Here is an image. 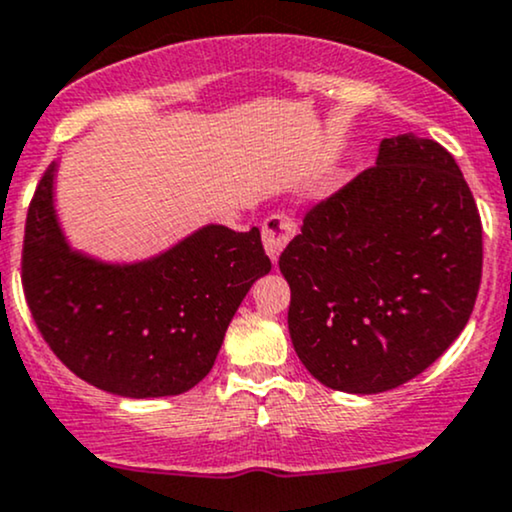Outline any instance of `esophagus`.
Returning a JSON list of instances; mask_svg holds the SVG:
<instances>
[{
  "label": "esophagus",
  "mask_w": 512,
  "mask_h": 512,
  "mask_svg": "<svg viewBox=\"0 0 512 512\" xmlns=\"http://www.w3.org/2000/svg\"><path fill=\"white\" fill-rule=\"evenodd\" d=\"M294 234H297V220H294L292 215L273 213L263 220V246H266V254L270 256V261H278L282 249L290 244Z\"/></svg>",
  "instance_id": "34e87169"
}]
</instances>
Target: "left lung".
<instances>
[{
  "label": "left lung",
  "mask_w": 512,
  "mask_h": 512,
  "mask_svg": "<svg viewBox=\"0 0 512 512\" xmlns=\"http://www.w3.org/2000/svg\"><path fill=\"white\" fill-rule=\"evenodd\" d=\"M294 352L323 386L371 395L422 374L470 321L482 220L458 162L414 134L304 215L280 254Z\"/></svg>",
  "instance_id": "left-lung-1"
}]
</instances>
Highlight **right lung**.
Segmentation results:
<instances>
[{
  "label": "right lung",
  "mask_w": 512,
  "mask_h": 512,
  "mask_svg": "<svg viewBox=\"0 0 512 512\" xmlns=\"http://www.w3.org/2000/svg\"><path fill=\"white\" fill-rule=\"evenodd\" d=\"M54 162L28 206L21 280L35 326L66 369L124 398L186 393L208 376L246 292L270 270L261 232L208 225L165 254L110 266L64 242Z\"/></svg>",
  "instance_id": "obj_1"
}]
</instances>
